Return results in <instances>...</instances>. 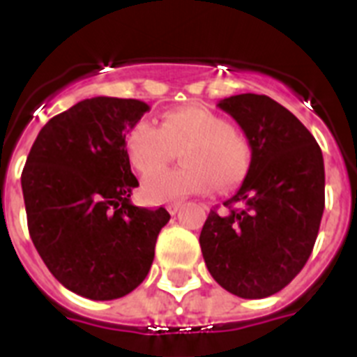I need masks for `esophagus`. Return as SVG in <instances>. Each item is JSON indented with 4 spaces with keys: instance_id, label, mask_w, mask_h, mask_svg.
<instances>
[{
    "instance_id": "1",
    "label": "esophagus",
    "mask_w": 357,
    "mask_h": 357,
    "mask_svg": "<svg viewBox=\"0 0 357 357\" xmlns=\"http://www.w3.org/2000/svg\"><path fill=\"white\" fill-rule=\"evenodd\" d=\"M181 207H182L181 202H173V204H168V207H166V209H168L169 214H176V213H178V209H181Z\"/></svg>"
}]
</instances>
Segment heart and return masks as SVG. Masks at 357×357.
<instances>
[{"label": "heart", "mask_w": 357, "mask_h": 357, "mask_svg": "<svg viewBox=\"0 0 357 357\" xmlns=\"http://www.w3.org/2000/svg\"><path fill=\"white\" fill-rule=\"evenodd\" d=\"M125 150L143 176L160 172L181 150L182 168L150 176L143 197L151 204L209 193L220 184L229 189L245 178L250 148L220 114L204 107H182L160 116L159 127L137 121L128 130Z\"/></svg>", "instance_id": "obj_1"}]
</instances>
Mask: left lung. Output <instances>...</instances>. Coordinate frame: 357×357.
Returning <instances> with one entry per match:
<instances>
[{
    "label": "left lung",
    "mask_w": 357,
    "mask_h": 357,
    "mask_svg": "<svg viewBox=\"0 0 357 357\" xmlns=\"http://www.w3.org/2000/svg\"><path fill=\"white\" fill-rule=\"evenodd\" d=\"M218 107L245 132L252 159L223 204L229 211L207 216L202 255L227 291L264 298L288 286L313 252L326 207L324 157L311 132L270 96L236 94Z\"/></svg>",
    "instance_id": "obj_1"
}]
</instances>
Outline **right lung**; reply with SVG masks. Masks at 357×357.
<instances>
[{
    "label": "right lung",
    "mask_w": 357,
    "mask_h": 357,
    "mask_svg": "<svg viewBox=\"0 0 357 357\" xmlns=\"http://www.w3.org/2000/svg\"><path fill=\"white\" fill-rule=\"evenodd\" d=\"M150 107L96 96L53 116L21 175L30 238L62 286L91 301L134 291L150 272L164 207L130 202L139 185L125 137Z\"/></svg>",
    "instance_id": "obj_1"
}]
</instances>
